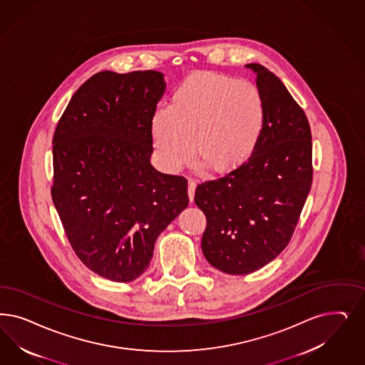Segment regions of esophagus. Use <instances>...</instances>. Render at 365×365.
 <instances>
[{
    "mask_svg": "<svg viewBox=\"0 0 365 365\" xmlns=\"http://www.w3.org/2000/svg\"><path fill=\"white\" fill-rule=\"evenodd\" d=\"M195 190H196V181L189 178L188 181V196L189 200L193 201V196H195Z\"/></svg>",
    "mask_w": 365,
    "mask_h": 365,
    "instance_id": "esophagus-1",
    "label": "esophagus"
}]
</instances>
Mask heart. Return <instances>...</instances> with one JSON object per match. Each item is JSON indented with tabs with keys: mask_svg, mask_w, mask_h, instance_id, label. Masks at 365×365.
Segmentation results:
<instances>
[{
	"mask_svg": "<svg viewBox=\"0 0 365 365\" xmlns=\"http://www.w3.org/2000/svg\"><path fill=\"white\" fill-rule=\"evenodd\" d=\"M266 120V102L258 86L220 73H197L177 87L168 108L154 114L152 135L166 170L187 164L193 148L207 170L224 175L247 163Z\"/></svg>",
	"mask_w": 365,
	"mask_h": 365,
	"instance_id": "heart-1",
	"label": "heart"
}]
</instances>
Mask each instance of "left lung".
<instances>
[{
  "instance_id": "left-lung-1",
  "label": "left lung",
  "mask_w": 365,
  "mask_h": 365,
  "mask_svg": "<svg viewBox=\"0 0 365 365\" xmlns=\"http://www.w3.org/2000/svg\"><path fill=\"white\" fill-rule=\"evenodd\" d=\"M257 73L266 102V129L246 164L204 181L195 193L207 217L201 239L205 259L232 275L257 271L289 245L312 188V131L304 110L278 76Z\"/></svg>"
}]
</instances>
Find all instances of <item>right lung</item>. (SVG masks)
<instances>
[{
	"instance_id": "obj_1",
	"label": "right lung",
	"mask_w": 365,
	"mask_h": 365,
	"mask_svg": "<svg viewBox=\"0 0 365 365\" xmlns=\"http://www.w3.org/2000/svg\"><path fill=\"white\" fill-rule=\"evenodd\" d=\"M164 73H95L72 95L53 134L52 200L71 246L95 274L130 282L188 207V182L150 164Z\"/></svg>"
}]
</instances>
